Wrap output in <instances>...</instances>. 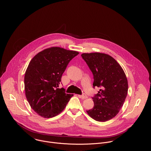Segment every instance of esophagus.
<instances>
[{
	"instance_id": "34e87169",
	"label": "esophagus",
	"mask_w": 151,
	"mask_h": 151,
	"mask_svg": "<svg viewBox=\"0 0 151 151\" xmlns=\"http://www.w3.org/2000/svg\"><path fill=\"white\" fill-rule=\"evenodd\" d=\"M78 96L80 98H81L82 99H86L88 98V96H86V94H83L82 95H78Z\"/></svg>"
}]
</instances>
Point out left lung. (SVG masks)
Returning <instances> with one entry per match:
<instances>
[{
	"instance_id": "obj_1",
	"label": "left lung",
	"mask_w": 151,
	"mask_h": 151,
	"mask_svg": "<svg viewBox=\"0 0 151 151\" xmlns=\"http://www.w3.org/2000/svg\"><path fill=\"white\" fill-rule=\"evenodd\" d=\"M93 75V86L100 89L92 99L93 108L88 114L99 122L115 116L123 106L128 92V82L121 66L110 55L92 52L81 54Z\"/></svg>"
}]
</instances>
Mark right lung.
<instances>
[{
  "label": "right lung",
  "instance_id": "add662e5",
  "mask_svg": "<svg viewBox=\"0 0 151 151\" xmlns=\"http://www.w3.org/2000/svg\"><path fill=\"white\" fill-rule=\"evenodd\" d=\"M79 53L52 47L30 60L25 73L24 88L30 107L38 115L46 118L57 116L73 96L58 87L67 65Z\"/></svg>",
  "mask_w": 151,
  "mask_h": 151
}]
</instances>
